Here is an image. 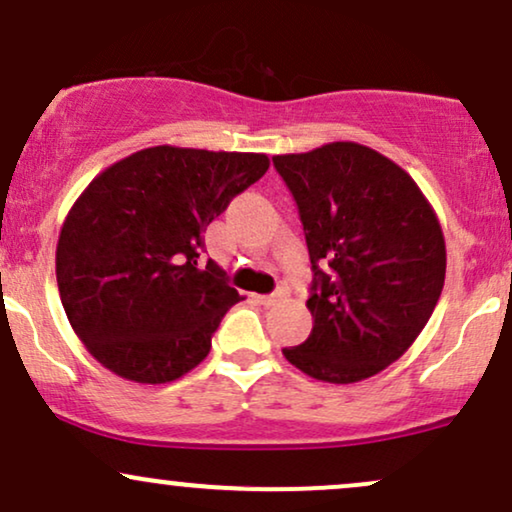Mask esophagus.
Returning a JSON list of instances; mask_svg holds the SVG:
<instances>
[{
  "instance_id": "obj_1",
  "label": "esophagus",
  "mask_w": 512,
  "mask_h": 512,
  "mask_svg": "<svg viewBox=\"0 0 512 512\" xmlns=\"http://www.w3.org/2000/svg\"><path fill=\"white\" fill-rule=\"evenodd\" d=\"M287 297V292L285 290H278V292H273V294H263V297H258V302H261L263 306H273V304H278L280 299H285Z\"/></svg>"
}]
</instances>
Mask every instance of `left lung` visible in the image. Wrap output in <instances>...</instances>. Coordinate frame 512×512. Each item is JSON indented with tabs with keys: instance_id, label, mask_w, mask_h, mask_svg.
<instances>
[{
	"instance_id": "1",
	"label": "left lung",
	"mask_w": 512,
	"mask_h": 512,
	"mask_svg": "<svg viewBox=\"0 0 512 512\" xmlns=\"http://www.w3.org/2000/svg\"><path fill=\"white\" fill-rule=\"evenodd\" d=\"M309 246L314 328L282 354L306 376L357 383L410 350L446 280V239L417 182L374 148L335 141L275 155Z\"/></svg>"
}]
</instances>
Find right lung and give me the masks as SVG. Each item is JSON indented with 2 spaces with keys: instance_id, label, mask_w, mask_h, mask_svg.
I'll return each mask as SVG.
<instances>
[{
  "instance_id": "add662e5",
  "label": "right lung",
  "mask_w": 512,
  "mask_h": 512,
  "mask_svg": "<svg viewBox=\"0 0 512 512\" xmlns=\"http://www.w3.org/2000/svg\"><path fill=\"white\" fill-rule=\"evenodd\" d=\"M263 153L153 146L86 186L57 242V285L74 333L112 374L170 383L210 352L239 292L203 232L266 174Z\"/></svg>"
}]
</instances>
